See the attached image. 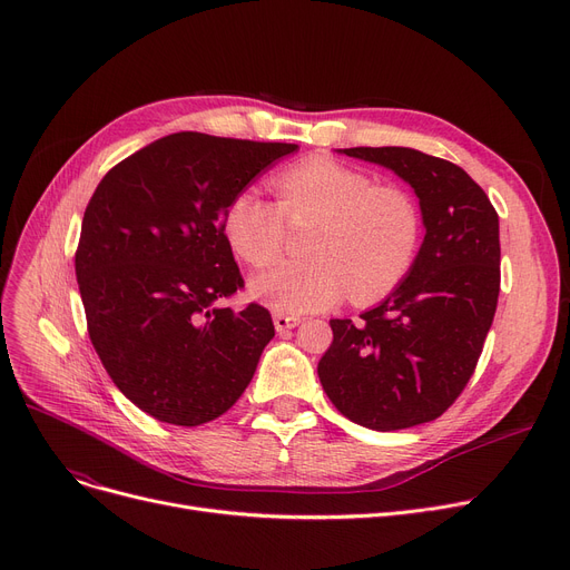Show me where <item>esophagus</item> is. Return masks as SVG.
Wrapping results in <instances>:
<instances>
[{
	"label": "esophagus",
	"mask_w": 570,
	"mask_h": 570,
	"mask_svg": "<svg viewBox=\"0 0 570 570\" xmlns=\"http://www.w3.org/2000/svg\"><path fill=\"white\" fill-rule=\"evenodd\" d=\"M301 316H293V314H275V327H277V333L282 335V333H288L291 327H295V325H301Z\"/></svg>",
	"instance_id": "esophagus-1"
}]
</instances>
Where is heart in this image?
Wrapping results in <instances>:
<instances>
[{"label": "heart", "instance_id": "obj_1", "mask_svg": "<svg viewBox=\"0 0 570 570\" xmlns=\"http://www.w3.org/2000/svg\"><path fill=\"white\" fill-rule=\"evenodd\" d=\"M277 203L254 187L226 205L224 235L254 267L273 265L284 247V219H314L307 261L282 263L252 279L254 297L279 314H305L335 305L348 291L353 303H372L395 291L421 252L423 215L400 185L333 159H307L273 177Z\"/></svg>", "mask_w": 570, "mask_h": 570}]
</instances>
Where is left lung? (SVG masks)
I'll use <instances>...</instances> for the list:
<instances>
[{"label":"left lung","instance_id":"8db88e82","mask_svg":"<svg viewBox=\"0 0 570 570\" xmlns=\"http://www.w3.org/2000/svg\"><path fill=\"white\" fill-rule=\"evenodd\" d=\"M421 200L425 239L406 279L361 321L333 318L318 363L325 395L348 421L393 432L423 425L469 383L497 312L499 215L455 164L411 147H348Z\"/></svg>","mask_w":570,"mask_h":570}]
</instances>
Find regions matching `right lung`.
<instances>
[{"label":"right lung","mask_w":570,"mask_h":570,"mask_svg":"<svg viewBox=\"0 0 570 570\" xmlns=\"http://www.w3.org/2000/svg\"><path fill=\"white\" fill-rule=\"evenodd\" d=\"M293 142L179 131L112 166L89 198L76 277L112 383L161 423L196 428L249 385L269 312L222 305L245 279L224 235L228 200Z\"/></svg>","instance_id":"obj_1"}]
</instances>
